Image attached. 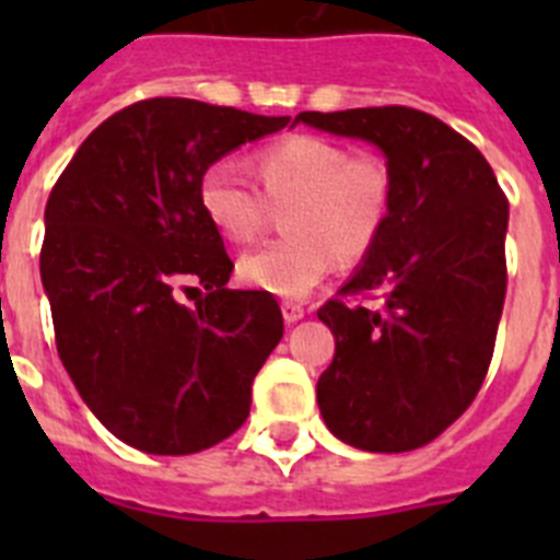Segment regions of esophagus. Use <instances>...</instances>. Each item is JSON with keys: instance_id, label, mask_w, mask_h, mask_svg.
<instances>
[{"instance_id": "obj_1", "label": "esophagus", "mask_w": 560, "mask_h": 560, "mask_svg": "<svg viewBox=\"0 0 560 560\" xmlns=\"http://www.w3.org/2000/svg\"><path fill=\"white\" fill-rule=\"evenodd\" d=\"M280 308H283V319L289 325H294V323H300V319H303L305 316V308L300 303H291V300H283V305H280Z\"/></svg>"}]
</instances>
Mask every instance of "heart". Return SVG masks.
<instances>
[{"mask_svg": "<svg viewBox=\"0 0 560 560\" xmlns=\"http://www.w3.org/2000/svg\"><path fill=\"white\" fill-rule=\"evenodd\" d=\"M257 190L230 160L212 162L199 182L207 221L232 244H246L280 215L283 237L246 252L237 277L257 291L305 296L341 264L368 257L389 224L395 179L378 153H350L325 137L291 133L255 160Z\"/></svg>", "mask_w": 560, "mask_h": 560, "instance_id": "heart-1", "label": "heart"}]
</instances>
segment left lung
Instances as JSON below:
<instances>
[{"mask_svg":"<svg viewBox=\"0 0 560 560\" xmlns=\"http://www.w3.org/2000/svg\"><path fill=\"white\" fill-rule=\"evenodd\" d=\"M296 122L373 142L393 171L387 230L316 311L336 336L316 400L350 446L412 452L471 407L491 368L508 291V196L474 142L418 108L300 112Z\"/></svg>","mask_w":560,"mask_h":560,"instance_id":"left-lung-1","label":"left lung"}]
</instances>
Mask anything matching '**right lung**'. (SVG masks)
<instances>
[{
	"label": "right lung",
	"mask_w": 560,
	"mask_h": 560,
	"mask_svg": "<svg viewBox=\"0 0 560 560\" xmlns=\"http://www.w3.org/2000/svg\"><path fill=\"white\" fill-rule=\"evenodd\" d=\"M289 122L148 97L89 133L49 192L42 280L58 355L128 446L196 454L249 418L252 381L283 339V314L269 291L226 289L235 264L201 210L199 182L232 148ZM196 284L206 296L187 310L180 294Z\"/></svg>",
	"instance_id": "obj_1"
}]
</instances>
